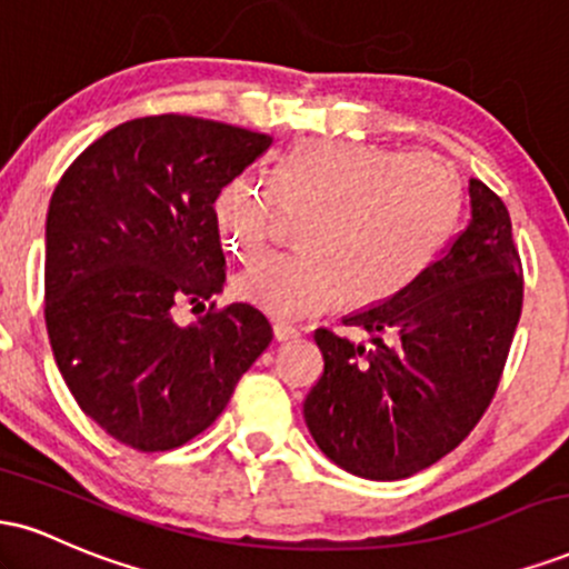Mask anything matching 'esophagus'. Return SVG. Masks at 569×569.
Masks as SVG:
<instances>
[{"mask_svg": "<svg viewBox=\"0 0 569 569\" xmlns=\"http://www.w3.org/2000/svg\"><path fill=\"white\" fill-rule=\"evenodd\" d=\"M272 335H276L278 342H293V339H299V329H293L289 323H276Z\"/></svg>", "mask_w": 569, "mask_h": 569, "instance_id": "34e87169", "label": "esophagus"}]
</instances>
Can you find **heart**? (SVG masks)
Listing matches in <instances>:
<instances>
[{
	"instance_id": "1",
	"label": "heart",
	"mask_w": 569,
	"mask_h": 569,
	"mask_svg": "<svg viewBox=\"0 0 569 569\" xmlns=\"http://www.w3.org/2000/svg\"><path fill=\"white\" fill-rule=\"evenodd\" d=\"M286 200L312 206L297 243L234 278L240 302L272 318H302L342 297L367 307L396 297L433 262L460 217L462 184L449 162L358 141H302L278 168ZM270 192L238 176L213 200L234 257L253 259L270 234Z\"/></svg>"
}]
</instances>
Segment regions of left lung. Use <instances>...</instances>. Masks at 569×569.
Returning <instances> with one entry per match:
<instances>
[{
    "label": "left lung",
    "mask_w": 569,
    "mask_h": 569,
    "mask_svg": "<svg viewBox=\"0 0 569 569\" xmlns=\"http://www.w3.org/2000/svg\"><path fill=\"white\" fill-rule=\"evenodd\" d=\"M471 219L403 291L352 312L369 342L316 331L323 375L305 398L318 449L361 479L420 473L471 433L498 390L521 316L511 217L468 181Z\"/></svg>",
    "instance_id": "obj_1"
}]
</instances>
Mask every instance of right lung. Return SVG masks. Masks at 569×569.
Masks as SVG:
<instances>
[{
    "instance_id": "right-lung-1",
    "label": "right lung",
    "mask_w": 569,
    "mask_h": 569,
    "mask_svg": "<svg viewBox=\"0 0 569 569\" xmlns=\"http://www.w3.org/2000/svg\"><path fill=\"white\" fill-rule=\"evenodd\" d=\"M270 143L200 117H139L58 181L44 221L50 348L80 409L128 447L166 452L202 433L272 342L246 302L173 321L224 289L213 200Z\"/></svg>"
}]
</instances>
